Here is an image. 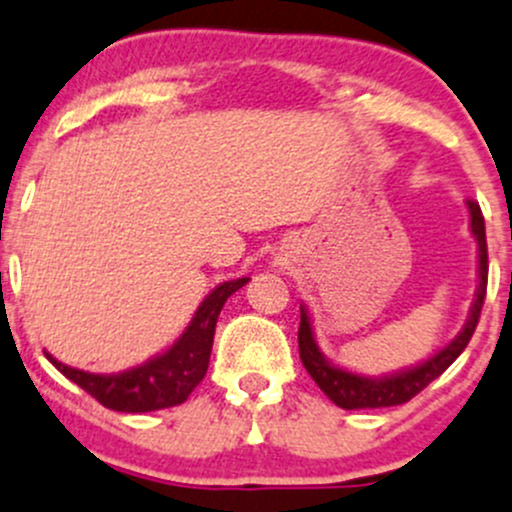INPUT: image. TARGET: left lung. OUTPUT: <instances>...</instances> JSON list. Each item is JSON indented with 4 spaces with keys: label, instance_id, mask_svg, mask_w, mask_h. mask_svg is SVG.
<instances>
[{
    "label": "left lung",
    "instance_id": "1",
    "mask_svg": "<svg viewBox=\"0 0 512 512\" xmlns=\"http://www.w3.org/2000/svg\"><path fill=\"white\" fill-rule=\"evenodd\" d=\"M471 215V233L478 242V289L476 299L471 304V314L466 319L464 328L459 336L451 343H446L441 351L424 363L405 368L400 373L383 375V378H368V375L348 373V370L338 368V365L328 363L324 353L319 351L314 338V328L306 306H301V324H299V358L304 363L306 373L314 378V383L324 390V395L333 405L343 407V410H373V407H395L410 402L417 392H422L432 380H437L461 351L469 346L473 331H476L478 316H481L483 299H486V284H488V247H486V223H483L481 206L476 201L466 203Z\"/></svg>",
    "mask_w": 512,
    "mask_h": 512
}]
</instances>
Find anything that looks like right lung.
<instances>
[{
	"label": "right lung",
	"instance_id": "obj_1",
	"mask_svg": "<svg viewBox=\"0 0 512 512\" xmlns=\"http://www.w3.org/2000/svg\"><path fill=\"white\" fill-rule=\"evenodd\" d=\"M247 282H250V277L230 279V282L218 284L201 301V306L196 309L186 331L179 336V341L171 348H166L164 353L149 358L147 363L137 365V368H129L112 375H100L71 368V365L53 358L51 353H46V358L71 383L83 387L88 395H93L107 410L139 414L176 407L188 400L193 387L201 383L203 375H206L220 309H223L230 294L238 292Z\"/></svg>",
	"mask_w": 512,
	"mask_h": 512
}]
</instances>
